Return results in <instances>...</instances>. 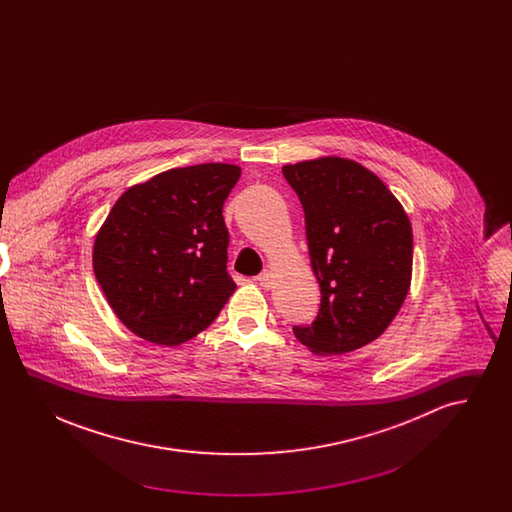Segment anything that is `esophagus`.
<instances>
[{
	"mask_svg": "<svg viewBox=\"0 0 512 512\" xmlns=\"http://www.w3.org/2000/svg\"><path fill=\"white\" fill-rule=\"evenodd\" d=\"M257 282H259V286H261V288L270 290V288H272V284H274V276H272V272H270V270H263V272L257 276Z\"/></svg>",
	"mask_w": 512,
	"mask_h": 512,
	"instance_id": "esophagus-1",
	"label": "esophagus"
}]
</instances>
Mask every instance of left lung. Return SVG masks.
<instances>
[{"mask_svg":"<svg viewBox=\"0 0 512 512\" xmlns=\"http://www.w3.org/2000/svg\"><path fill=\"white\" fill-rule=\"evenodd\" d=\"M305 211L320 309L295 338L317 355L355 351L384 334L413 276V228L403 205L363 165L318 157L282 167Z\"/></svg>","mask_w":512,"mask_h":512,"instance_id":"left-lung-1","label":"left lung"}]
</instances>
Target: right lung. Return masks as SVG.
<instances>
[{
	"instance_id": "add662e5",
	"label": "right lung",
	"mask_w": 512,
	"mask_h": 512,
	"mask_svg": "<svg viewBox=\"0 0 512 512\" xmlns=\"http://www.w3.org/2000/svg\"><path fill=\"white\" fill-rule=\"evenodd\" d=\"M240 174L226 163L171 169L128 188L109 211L94 272L138 338L169 347L192 340L236 290L222 205Z\"/></svg>"
}]
</instances>
